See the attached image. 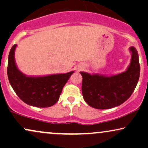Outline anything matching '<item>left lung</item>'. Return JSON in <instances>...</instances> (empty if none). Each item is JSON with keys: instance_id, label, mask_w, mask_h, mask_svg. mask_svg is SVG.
<instances>
[{"instance_id": "obj_1", "label": "left lung", "mask_w": 148, "mask_h": 148, "mask_svg": "<svg viewBox=\"0 0 148 148\" xmlns=\"http://www.w3.org/2000/svg\"><path fill=\"white\" fill-rule=\"evenodd\" d=\"M131 60L127 70L112 76L80 72L82 92L84 101L96 109H110L121 105L129 99L137 86L140 74L137 51L129 48Z\"/></svg>"}]
</instances>
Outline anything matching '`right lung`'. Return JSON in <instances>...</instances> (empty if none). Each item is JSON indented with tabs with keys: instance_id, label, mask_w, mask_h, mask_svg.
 I'll return each instance as SVG.
<instances>
[{
	"instance_id": "1",
	"label": "right lung",
	"mask_w": 148,
	"mask_h": 148,
	"mask_svg": "<svg viewBox=\"0 0 148 148\" xmlns=\"http://www.w3.org/2000/svg\"><path fill=\"white\" fill-rule=\"evenodd\" d=\"M17 45L11 49L8 58L7 75L10 84L24 103L38 108H48L59 100L63 87L74 71L66 74L43 76H27L17 68L15 60Z\"/></svg>"
}]
</instances>
